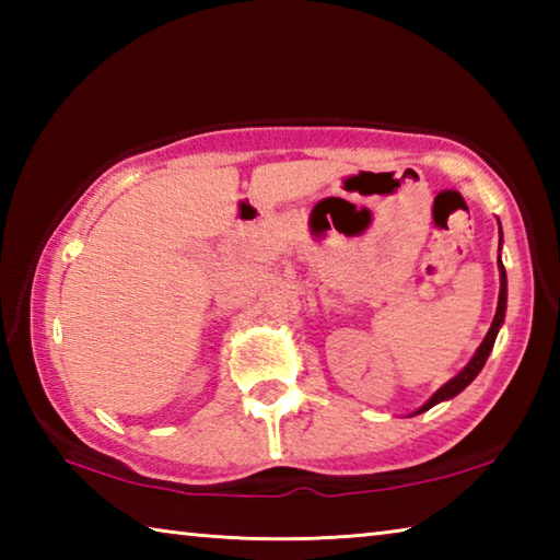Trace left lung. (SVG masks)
Wrapping results in <instances>:
<instances>
[{
  "instance_id": "8db88e82",
  "label": "left lung",
  "mask_w": 560,
  "mask_h": 560,
  "mask_svg": "<svg viewBox=\"0 0 560 560\" xmlns=\"http://www.w3.org/2000/svg\"><path fill=\"white\" fill-rule=\"evenodd\" d=\"M499 232H501V226H499ZM499 281H501V287H499V303H497V314H494V320H491V328L487 330V336H485V340H481V346L477 348V353H474V358L469 360L467 365L462 368V371L452 377L450 383H444L438 393H434L428 402H424L420 410H417L415 415H420V412H424V410H430V407H434L438 402H442V400H450V397H454V395H459L464 387H467L474 377H477L479 373H481V368H485V363H487V358H489V353H491V348H494V340H497V334H499V328H501V324H504V316H506V271H504V264H501V257H499Z\"/></svg>"
}]
</instances>
